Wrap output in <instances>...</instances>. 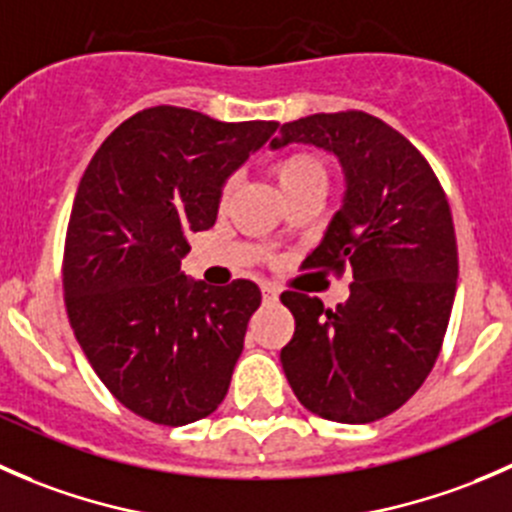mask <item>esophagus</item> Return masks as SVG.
<instances>
[{
	"instance_id": "obj_1",
	"label": "esophagus",
	"mask_w": 512,
	"mask_h": 512,
	"mask_svg": "<svg viewBox=\"0 0 512 512\" xmlns=\"http://www.w3.org/2000/svg\"><path fill=\"white\" fill-rule=\"evenodd\" d=\"M260 289H262V302L265 304H272V302H277V287L272 285V282H262L260 285Z\"/></svg>"
}]
</instances>
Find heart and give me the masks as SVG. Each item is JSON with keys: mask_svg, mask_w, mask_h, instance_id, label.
<instances>
[{"mask_svg": "<svg viewBox=\"0 0 512 512\" xmlns=\"http://www.w3.org/2000/svg\"><path fill=\"white\" fill-rule=\"evenodd\" d=\"M272 175L282 193L307 188V185H324L327 170H324L322 158L312 151H289L272 163ZM235 193V178H227L220 188V203H227L230 195Z\"/></svg>", "mask_w": 512, "mask_h": 512, "instance_id": "obj_1", "label": "heart"}]
</instances>
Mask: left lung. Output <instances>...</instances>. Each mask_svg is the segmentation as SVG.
I'll use <instances>...</instances> for the list:
<instances>
[{
  "instance_id": "left-lung-1",
  "label": "left lung",
  "mask_w": 512,
  "mask_h": 512,
  "mask_svg": "<svg viewBox=\"0 0 512 512\" xmlns=\"http://www.w3.org/2000/svg\"><path fill=\"white\" fill-rule=\"evenodd\" d=\"M309 143L342 163V208L304 267L352 272L349 299L285 292L294 337L282 369L312 414L371 423L394 414L441 352L458 280L451 208L428 160L381 118L314 113L285 123L272 148Z\"/></svg>"
}]
</instances>
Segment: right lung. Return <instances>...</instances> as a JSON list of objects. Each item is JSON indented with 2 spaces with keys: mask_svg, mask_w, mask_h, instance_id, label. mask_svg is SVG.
<instances>
[{
  "mask_svg": "<svg viewBox=\"0 0 512 512\" xmlns=\"http://www.w3.org/2000/svg\"><path fill=\"white\" fill-rule=\"evenodd\" d=\"M280 123H223L156 106L91 158L71 208L64 302L76 342L126 409L185 426L223 404L260 287L180 272L190 232L215 225L220 188Z\"/></svg>",
  "mask_w": 512,
  "mask_h": 512,
  "instance_id": "right-lung-1",
  "label": "right lung"
}]
</instances>
